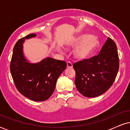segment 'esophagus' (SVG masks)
Here are the masks:
<instances>
[{"instance_id":"esophagus-1","label":"esophagus","mask_w":130,"mask_h":130,"mask_svg":"<svg viewBox=\"0 0 130 130\" xmlns=\"http://www.w3.org/2000/svg\"><path fill=\"white\" fill-rule=\"evenodd\" d=\"M72 67H73V65H72V63H71V62L68 61L67 62V67L69 68H72Z\"/></svg>"}]
</instances>
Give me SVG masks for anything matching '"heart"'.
<instances>
[{"label": "heart", "mask_w": 130, "mask_h": 130, "mask_svg": "<svg viewBox=\"0 0 130 130\" xmlns=\"http://www.w3.org/2000/svg\"><path fill=\"white\" fill-rule=\"evenodd\" d=\"M99 41L97 38L90 34H83L76 38L70 43L71 47H76L75 56L79 59H84L89 57L99 46Z\"/></svg>", "instance_id": "obj_1"}]
</instances>
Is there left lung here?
Segmentation results:
<instances>
[{
	"mask_svg": "<svg viewBox=\"0 0 130 130\" xmlns=\"http://www.w3.org/2000/svg\"><path fill=\"white\" fill-rule=\"evenodd\" d=\"M75 84L79 92L87 98L102 94L111 87L119 67L117 45L110 37L99 54L73 64Z\"/></svg>",
	"mask_w": 130,
	"mask_h": 130,
	"instance_id": "1",
	"label": "left lung"
}]
</instances>
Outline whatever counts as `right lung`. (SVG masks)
I'll list each match as a JSON object with an SVG mask.
<instances>
[{
    "instance_id": "1",
    "label": "right lung",
    "mask_w": 130,
    "mask_h": 130,
    "mask_svg": "<svg viewBox=\"0 0 130 130\" xmlns=\"http://www.w3.org/2000/svg\"><path fill=\"white\" fill-rule=\"evenodd\" d=\"M30 34L15 44L10 64V71L15 86L20 93L34 101L48 99L55 90L58 77L67 68V63L47 58L37 63L26 61L22 53V43L25 39L35 37Z\"/></svg>"
}]
</instances>
